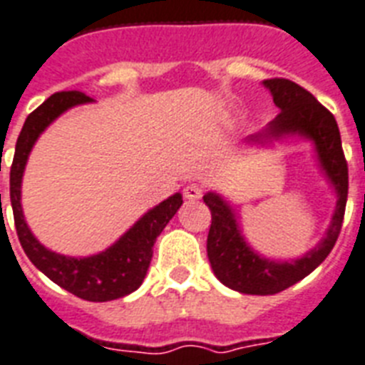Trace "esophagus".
<instances>
[{
  "instance_id": "obj_1",
  "label": "esophagus",
  "mask_w": 365,
  "mask_h": 365,
  "mask_svg": "<svg viewBox=\"0 0 365 365\" xmlns=\"http://www.w3.org/2000/svg\"><path fill=\"white\" fill-rule=\"evenodd\" d=\"M202 185H198V183H187L185 187H183V195L187 200H198V198L202 197Z\"/></svg>"
}]
</instances>
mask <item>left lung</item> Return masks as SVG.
I'll return each mask as SVG.
<instances>
[{"label": "left lung", "instance_id": "left-lung-1", "mask_svg": "<svg viewBox=\"0 0 365 365\" xmlns=\"http://www.w3.org/2000/svg\"><path fill=\"white\" fill-rule=\"evenodd\" d=\"M262 84L272 91L275 106L281 112L274 121H269L264 131L250 136L247 140L264 144L272 138H281L285 135L306 136L315 142L322 170L327 173L328 180L337 192V206L331 215L327 236L321 240V244L315 250H311L302 259L292 262H275L255 253L245 244L244 236L240 234L238 223L234 219V212L229 202H225L217 192L204 195V202L212 212L206 250H208L213 274L217 275V279L223 285L238 290L242 294L268 296L277 294L304 279L334 250L345 215L349 167L341 148L339 127L328 108H324L309 91L292 80L269 78Z\"/></svg>", "mask_w": 365, "mask_h": 365}]
</instances>
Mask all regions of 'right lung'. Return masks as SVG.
I'll list each match as a JSON object with an SVG mask.
<instances>
[{"mask_svg": "<svg viewBox=\"0 0 365 365\" xmlns=\"http://www.w3.org/2000/svg\"><path fill=\"white\" fill-rule=\"evenodd\" d=\"M90 97L80 91H58L28 115L16 140L14 159L11 165V206H13L14 227L22 250L34 262L35 268L41 269L56 285L69 290L71 294L78 296L82 300L108 302L131 294L133 290L142 285L152 260L157 236L174 217L183 200L180 192L163 200L159 206L144 213L114 245L99 255L75 259V257L54 253L38 244V240L28 229L20 204V187H22L26 161L38 135L59 114L69 110L71 106L90 103Z\"/></svg>", "mask_w": 365, "mask_h": 365, "instance_id": "obj_1", "label": "right lung"}]
</instances>
